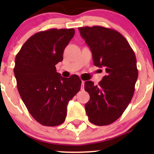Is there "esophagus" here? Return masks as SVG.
I'll return each instance as SVG.
<instances>
[{
  "instance_id": "esophagus-1",
  "label": "esophagus",
  "mask_w": 154,
  "mask_h": 154,
  "mask_svg": "<svg viewBox=\"0 0 154 154\" xmlns=\"http://www.w3.org/2000/svg\"><path fill=\"white\" fill-rule=\"evenodd\" d=\"M84 83H85V81H83V80H82V83H81V90H83V89H84Z\"/></svg>"
}]
</instances>
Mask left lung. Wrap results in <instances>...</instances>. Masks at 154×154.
<instances>
[{"instance_id": "obj_1", "label": "left lung", "mask_w": 154, "mask_h": 154, "mask_svg": "<svg viewBox=\"0 0 154 154\" xmlns=\"http://www.w3.org/2000/svg\"><path fill=\"white\" fill-rule=\"evenodd\" d=\"M92 53L94 65L106 68V76L98 85L85 82L90 100L85 104L91 123L109 125L122 116L135 91L138 69L135 53L117 30L101 26L79 27Z\"/></svg>"}]
</instances>
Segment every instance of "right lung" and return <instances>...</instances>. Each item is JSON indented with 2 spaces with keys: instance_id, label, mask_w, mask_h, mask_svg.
<instances>
[{
  "instance_id": "right-lung-1",
  "label": "right lung",
  "mask_w": 154,
  "mask_h": 154,
  "mask_svg": "<svg viewBox=\"0 0 154 154\" xmlns=\"http://www.w3.org/2000/svg\"><path fill=\"white\" fill-rule=\"evenodd\" d=\"M74 29H49L29 37L17 54L14 74L23 102L36 122L58 126L66 120L69 100L80 90L76 74L61 77L55 66L74 35Z\"/></svg>"
}]
</instances>
